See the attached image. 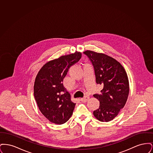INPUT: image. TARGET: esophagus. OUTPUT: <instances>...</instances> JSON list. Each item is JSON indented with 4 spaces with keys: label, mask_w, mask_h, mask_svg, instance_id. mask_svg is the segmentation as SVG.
<instances>
[{
    "label": "esophagus",
    "mask_w": 153,
    "mask_h": 153,
    "mask_svg": "<svg viewBox=\"0 0 153 153\" xmlns=\"http://www.w3.org/2000/svg\"><path fill=\"white\" fill-rule=\"evenodd\" d=\"M89 97L88 96H86L83 98H81L80 100L82 102H87L89 100Z\"/></svg>",
    "instance_id": "esophagus-1"
}]
</instances>
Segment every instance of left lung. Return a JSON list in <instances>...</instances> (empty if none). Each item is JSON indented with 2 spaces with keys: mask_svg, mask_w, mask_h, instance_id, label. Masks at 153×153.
Returning a JSON list of instances; mask_svg holds the SVG:
<instances>
[{
  "mask_svg": "<svg viewBox=\"0 0 153 153\" xmlns=\"http://www.w3.org/2000/svg\"><path fill=\"white\" fill-rule=\"evenodd\" d=\"M84 54L94 66L96 83L103 86L101 94L94 95L100 102L94 115L99 121L109 122L117 117L127 102L129 94L127 74L123 66L106 54L91 51Z\"/></svg>",
  "mask_w": 153,
  "mask_h": 153,
  "instance_id": "obj_1",
  "label": "left lung"
}]
</instances>
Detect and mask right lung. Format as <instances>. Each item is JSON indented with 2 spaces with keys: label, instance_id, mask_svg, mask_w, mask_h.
<instances>
[{
  "label": "right lung",
  "instance_id": "obj_1",
  "mask_svg": "<svg viewBox=\"0 0 153 153\" xmlns=\"http://www.w3.org/2000/svg\"><path fill=\"white\" fill-rule=\"evenodd\" d=\"M81 58V53L61 56L45 64L36 75L34 95L41 113L51 122L62 124L72 116L76 103L63 85L69 69Z\"/></svg>",
  "mask_w": 153,
  "mask_h": 153
}]
</instances>
